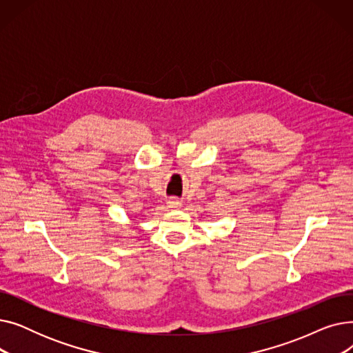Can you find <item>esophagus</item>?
Listing matches in <instances>:
<instances>
[{
  "label": "esophagus",
  "instance_id": "1",
  "mask_svg": "<svg viewBox=\"0 0 353 353\" xmlns=\"http://www.w3.org/2000/svg\"><path fill=\"white\" fill-rule=\"evenodd\" d=\"M180 206H181V203L179 200H174V199L169 200V208H180Z\"/></svg>",
  "mask_w": 353,
  "mask_h": 353
}]
</instances>
